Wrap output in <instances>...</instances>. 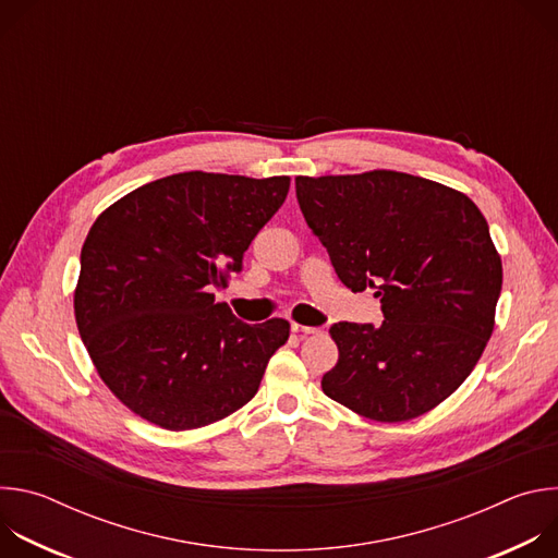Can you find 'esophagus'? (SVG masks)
Instances as JSON below:
<instances>
[{"label":"esophagus","mask_w":558,"mask_h":558,"mask_svg":"<svg viewBox=\"0 0 558 558\" xmlns=\"http://www.w3.org/2000/svg\"><path fill=\"white\" fill-rule=\"evenodd\" d=\"M291 331L298 333V336H320L323 333L320 327H304V325H298V323L291 325Z\"/></svg>","instance_id":"1"}]
</instances>
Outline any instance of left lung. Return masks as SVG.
Segmentation results:
<instances>
[{
	"mask_svg": "<svg viewBox=\"0 0 558 558\" xmlns=\"http://www.w3.org/2000/svg\"><path fill=\"white\" fill-rule=\"evenodd\" d=\"M295 196L351 291L375 289L384 323L329 329L338 364L323 390L375 422H409L441 404L480 362L504 269L488 222L441 183L373 170L298 177Z\"/></svg>",
	"mask_w": 558,
	"mask_h": 558,
	"instance_id": "1",
	"label": "left lung"
}]
</instances>
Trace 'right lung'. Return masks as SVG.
Listing matches in <instances>:
<instances>
[{"label": "right lung", "instance_id": "add662e5", "mask_svg": "<svg viewBox=\"0 0 558 558\" xmlns=\"http://www.w3.org/2000/svg\"><path fill=\"white\" fill-rule=\"evenodd\" d=\"M287 192L289 177L183 172L125 194L95 220L74 317L99 377L132 413L192 430L258 392L289 323L245 325L211 289L243 269Z\"/></svg>", "mask_w": 558, "mask_h": 558}]
</instances>
